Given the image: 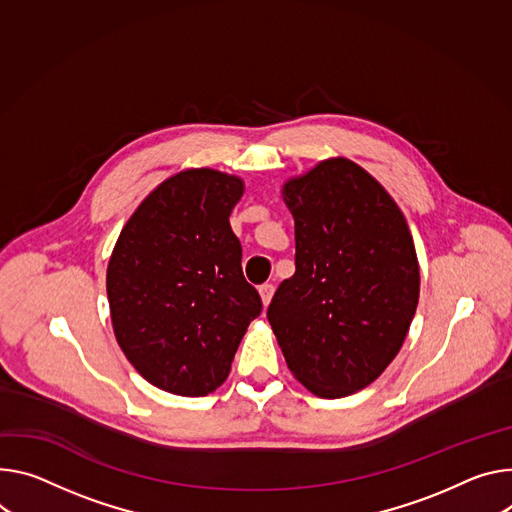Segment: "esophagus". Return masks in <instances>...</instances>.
<instances>
[{
  "label": "esophagus",
  "instance_id": "obj_1",
  "mask_svg": "<svg viewBox=\"0 0 512 512\" xmlns=\"http://www.w3.org/2000/svg\"><path fill=\"white\" fill-rule=\"evenodd\" d=\"M273 292H275L273 284H263V286L259 288V294H261L263 306H269V302H271V298H273Z\"/></svg>",
  "mask_w": 512,
  "mask_h": 512
}]
</instances>
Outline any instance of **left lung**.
Segmentation results:
<instances>
[{
  "label": "left lung",
  "instance_id": "left-lung-1",
  "mask_svg": "<svg viewBox=\"0 0 512 512\" xmlns=\"http://www.w3.org/2000/svg\"><path fill=\"white\" fill-rule=\"evenodd\" d=\"M296 273L267 318L292 374L320 398L369 386L398 355L418 304L408 224L382 185L329 159L284 185Z\"/></svg>",
  "mask_w": 512,
  "mask_h": 512
}]
</instances>
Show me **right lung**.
I'll return each instance as SVG.
<instances>
[{
    "instance_id": "obj_1",
    "label": "right lung",
    "mask_w": 512,
    "mask_h": 512,
    "mask_svg": "<svg viewBox=\"0 0 512 512\" xmlns=\"http://www.w3.org/2000/svg\"><path fill=\"white\" fill-rule=\"evenodd\" d=\"M241 196L239 177L181 171L136 208L110 257L106 290L118 345L165 392H214L263 310L228 222Z\"/></svg>"
}]
</instances>
